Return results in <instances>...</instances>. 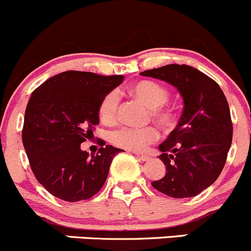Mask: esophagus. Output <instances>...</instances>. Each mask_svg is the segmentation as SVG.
<instances>
[{"label": "esophagus", "instance_id": "obj_1", "mask_svg": "<svg viewBox=\"0 0 251 251\" xmlns=\"http://www.w3.org/2000/svg\"><path fill=\"white\" fill-rule=\"evenodd\" d=\"M135 155L137 156L138 159H140V160H142V161H147V160H149V156L148 155H146V154H141V153H135Z\"/></svg>", "mask_w": 251, "mask_h": 251}]
</instances>
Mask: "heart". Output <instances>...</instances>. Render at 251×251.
<instances>
[{
	"instance_id": "b5f03b06",
	"label": "heart",
	"mask_w": 251,
	"mask_h": 251,
	"mask_svg": "<svg viewBox=\"0 0 251 251\" xmlns=\"http://www.w3.org/2000/svg\"><path fill=\"white\" fill-rule=\"evenodd\" d=\"M130 95L149 107L151 115L161 127L170 128L176 121V113L166 104L169 100V91L159 83L151 80H142L130 87ZM119 97L116 92L105 96L98 108V115L102 123L111 124L115 121L118 114ZM159 138V132L153 126L143 128L124 127L118 128L110 135V141L115 146L130 151H143L148 144Z\"/></svg>"
}]
</instances>
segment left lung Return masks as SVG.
I'll list each match as a JSON object with an SVG mask.
<instances>
[{"instance_id":"left-lung-1","label":"left lung","mask_w":251,"mask_h":251,"mask_svg":"<svg viewBox=\"0 0 251 251\" xmlns=\"http://www.w3.org/2000/svg\"><path fill=\"white\" fill-rule=\"evenodd\" d=\"M141 75L170 83L183 100L176 128L159 146L166 173L151 186L171 198L198 196L226 164L233 133L228 102L211 77L189 65L169 64Z\"/></svg>"}]
</instances>
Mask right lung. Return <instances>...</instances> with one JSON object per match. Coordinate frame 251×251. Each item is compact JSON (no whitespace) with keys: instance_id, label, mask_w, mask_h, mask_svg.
<instances>
[{"instance_id":"add662e5","label":"right lung","mask_w":251,"mask_h":251,"mask_svg":"<svg viewBox=\"0 0 251 251\" xmlns=\"http://www.w3.org/2000/svg\"><path fill=\"white\" fill-rule=\"evenodd\" d=\"M123 75L64 72L48 78L31 93L25 109L22 138L37 181L62 201L90 199L100 192L113 158L121 151L100 141L98 153L81 143L100 124L103 98L123 82Z\"/></svg>"}]
</instances>
